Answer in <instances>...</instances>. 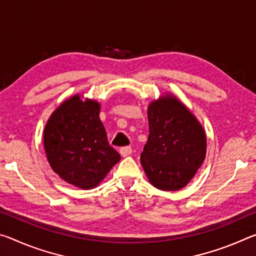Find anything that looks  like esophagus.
Segmentation results:
<instances>
[{
    "label": "esophagus",
    "instance_id": "obj_1",
    "mask_svg": "<svg viewBox=\"0 0 256 256\" xmlns=\"http://www.w3.org/2000/svg\"><path fill=\"white\" fill-rule=\"evenodd\" d=\"M120 154L122 157H128L132 154V148L131 146H123V148L120 149Z\"/></svg>",
    "mask_w": 256,
    "mask_h": 256
}]
</instances>
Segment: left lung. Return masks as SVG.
Listing matches in <instances>:
<instances>
[{"label": "left lung", "mask_w": 256, "mask_h": 256, "mask_svg": "<svg viewBox=\"0 0 256 256\" xmlns=\"http://www.w3.org/2000/svg\"><path fill=\"white\" fill-rule=\"evenodd\" d=\"M148 120V142L141 154L146 175L159 190L184 188L204 162V131L192 112L170 94L150 104Z\"/></svg>", "instance_id": "8db88e82"}]
</instances>
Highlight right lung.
I'll return each mask as SVG.
<instances>
[{"label": "right lung", "instance_id": "add662e5", "mask_svg": "<svg viewBox=\"0 0 256 256\" xmlns=\"http://www.w3.org/2000/svg\"><path fill=\"white\" fill-rule=\"evenodd\" d=\"M97 102L74 96L64 102L46 124L44 146L50 167L60 178L92 188L120 160L107 141Z\"/></svg>", "mask_w": 256, "mask_h": 256}]
</instances>
